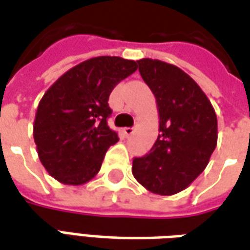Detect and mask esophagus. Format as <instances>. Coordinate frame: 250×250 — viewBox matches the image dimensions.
I'll list each match as a JSON object with an SVG mask.
<instances>
[{"label":"esophagus","mask_w":250,"mask_h":250,"mask_svg":"<svg viewBox=\"0 0 250 250\" xmlns=\"http://www.w3.org/2000/svg\"><path fill=\"white\" fill-rule=\"evenodd\" d=\"M122 132H124V135L126 136V137H129V136H132L135 133V128H124Z\"/></svg>","instance_id":"1"}]
</instances>
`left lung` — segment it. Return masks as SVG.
<instances>
[{
  "mask_svg": "<svg viewBox=\"0 0 250 250\" xmlns=\"http://www.w3.org/2000/svg\"><path fill=\"white\" fill-rule=\"evenodd\" d=\"M137 63L156 99L159 135L147 155L133 159L132 173L149 192L171 196L207 167L218 143L216 113L199 84L178 66L152 58Z\"/></svg>",
  "mask_w": 250,
  "mask_h": 250,
  "instance_id": "8db88e82",
  "label": "left lung"
}]
</instances>
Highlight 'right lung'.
Wrapping results in <instances>:
<instances>
[{
	"mask_svg": "<svg viewBox=\"0 0 250 250\" xmlns=\"http://www.w3.org/2000/svg\"><path fill=\"white\" fill-rule=\"evenodd\" d=\"M136 70L133 60L94 57L70 68L44 92L36 108L34 140L53 178L77 187L99 173L106 151L118 142L107 125L108 96Z\"/></svg>",
	"mask_w": 250,
	"mask_h": 250,
	"instance_id": "add662e5",
	"label": "right lung"
}]
</instances>
